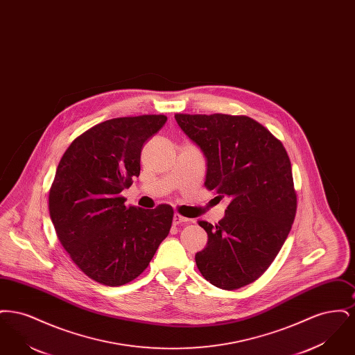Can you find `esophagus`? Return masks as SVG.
Listing matches in <instances>:
<instances>
[{
  "label": "esophagus",
  "instance_id": "1",
  "mask_svg": "<svg viewBox=\"0 0 355 355\" xmlns=\"http://www.w3.org/2000/svg\"><path fill=\"white\" fill-rule=\"evenodd\" d=\"M186 222H189V220L187 218H185V217H182V216H180V214H174L173 216V223L174 225H180V223H186Z\"/></svg>",
  "mask_w": 355,
  "mask_h": 355
}]
</instances>
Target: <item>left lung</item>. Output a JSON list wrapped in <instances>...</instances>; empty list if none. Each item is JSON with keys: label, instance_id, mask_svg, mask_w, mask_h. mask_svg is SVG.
I'll return each mask as SVG.
<instances>
[{"label": "left lung", "instance_id": "8db88e82", "mask_svg": "<svg viewBox=\"0 0 355 355\" xmlns=\"http://www.w3.org/2000/svg\"><path fill=\"white\" fill-rule=\"evenodd\" d=\"M174 117L206 158L205 186L230 201L217 225L198 222L209 239L196 254L197 268L223 290L246 286L270 266L295 218L288 155L281 141L246 116Z\"/></svg>", "mask_w": 355, "mask_h": 355}]
</instances>
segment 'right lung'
<instances>
[{"label": "right lung", "instance_id": "right-lung-1", "mask_svg": "<svg viewBox=\"0 0 355 355\" xmlns=\"http://www.w3.org/2000/svg\"><path fill=\"white\" fill-rule=\"evenodd\" d=\"M166 119H107L77 137L58 164L49 191L51 222L73 262L98 284L133 281L169 234L171 206H125L121 196L139 175L144 144Z\"/></svg>", "mask_w": 355, "mask_h": 355}]
</instances>
